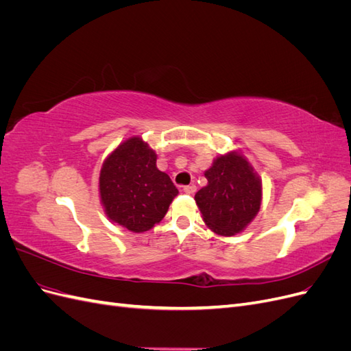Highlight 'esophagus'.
I'll list each match as a JSON object with an SVG mask.
<instances>
[{
    "mask_svg": "<svg viewBox=\"0 0 351 351\" xmlns=\"http://www.w3.org/2000/svg\"><path fill=\"white\" fill-rule=\"evenodd\" d=\"M183 192H184V193H187V195H195V192H196V186H195V184L184 186V187H183Z\"/></svg>",
    "mask_w": 351,
    "mask_h": 351,
    "instance_id": "obj_1",
    "label": "esophagus"
}]
</instances>
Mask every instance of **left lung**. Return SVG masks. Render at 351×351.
<instances>
[{
  "instance_id": "left-lung-1",
  "label": "left lung",
  "mask_w": 351,
  "mask_h": 351,
  "mask_svg": "<svg viewBox=\"0 0 351 351\" xmlns=\"http://www.w3.org/2000/svg\"><path fill=\"white\" fill-rule=\"evenodd\" d=\"M205 177L208 186L195 195L204 221L217 234L234 236L259 212V178L246 159L236 152L217 158Z\"/></svg>"
}]
</instances>
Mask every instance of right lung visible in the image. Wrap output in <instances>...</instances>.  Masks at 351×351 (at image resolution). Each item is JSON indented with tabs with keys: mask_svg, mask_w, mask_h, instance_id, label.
Segmentation results:
<instances>
[{
	"mask_svg": "<svg viewBox=\"0 0 351 351\" xmlns=\"http://www.w3.org/2000/svg\"><path fill=\"white\" fill-rule=\"evenodd\" d=\"M99 192L111 221L143 232L165 217L178 190L168 174L156 168L155 152L139 137H132L104 162Z\"/></svg>",
	"mask_w": 351,
	"mask_h": 351,
	"instance_id": "add662e5",
	"label": "right lung"
}]
</instances>
